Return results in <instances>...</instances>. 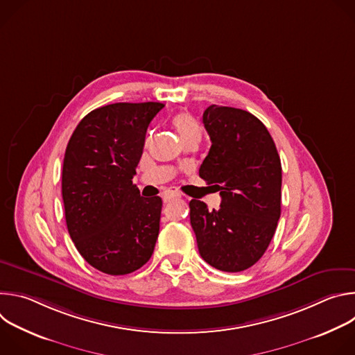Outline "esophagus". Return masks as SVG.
<instances>
[{"instance_id": "obj_1", "label": "esophagus", "mask_w": 355, "mask_h": 355, "mask_svg": "<svg viewBox=\"0 0 355 355\" xmlns=\"http://www.w3.org/2000/svg\"><path fill=\"white\" fill-rule=\"evenodd\" d=\"M181 195L178 193V192H174V191H170V192H166L164 193V196H163V200L166 202V204H167V202H170V200H173V199H178Z\"/></svg>"}]
</instances>
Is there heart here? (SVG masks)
Wrapping results in <instances>:
<instances>
[{
  "label": "heart",
  "mask_w": 355,
  "mask_h": 355,
  "mask_svg": "<svg viewBox=\"0 0 355 355\" xmlns=\"http://www.w3.org/2000/svg\"><path fill=\"white\" fill-rule=\"evenodd\" d=\"M173 126L184 141L189 137H200V125L189 112H180L173 118Z\"/></svg>",
  "instance_id": "1"
}]
</instances>
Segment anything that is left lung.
Segmentation results:
<instances>
[{"label":"left lung","mask_w":355,"mask_h":355,"mask_svg":"<svg viewBox=\"0 0 355 355\" xmlns=\"http://www.w3.org/2000/svg\"><path fill=\"white\" fill-rule=\"evenodd\" d=\"M204 125L212 146L199 177L220 191L219 209L189 202L200 257L225 272L254 266L266 252L281 216L282 168L264 123L247 111L211 105Z\"/></svg>","instance_id":"8db88e82"}]
</instances>
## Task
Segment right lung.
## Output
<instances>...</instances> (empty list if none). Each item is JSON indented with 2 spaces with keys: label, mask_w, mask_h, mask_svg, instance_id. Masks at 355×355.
Returning a JSON list of instances; mask_svg holds the SVG:
<instances>
[{
  "label": "right lung",
  "mask_w": 355,
  "mask_h": 355,
  "mask_svg": "<svg viewBox=\"0 0 355 355\" xmlns=\"http://www.w3.org/2000/svg\"><path fill=\"white\" fill-rule=\"evenodd\" d=\"M160 103H118L85 115L63 162L62 195L70 237L101 272L130 274L153 254L163 200L140 196L132 178Z\"/></svg>",
  "instance_id": "obj_1"
}]
</instances>
